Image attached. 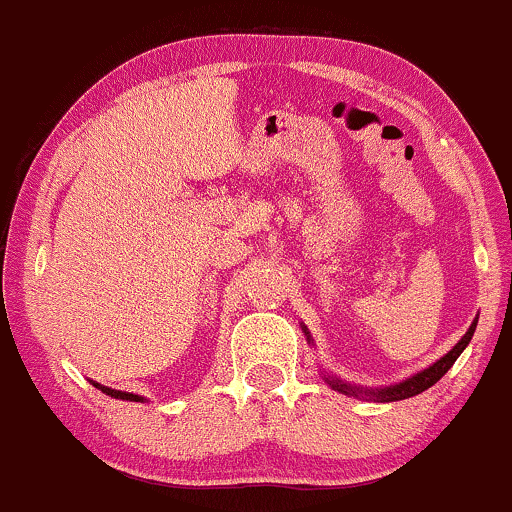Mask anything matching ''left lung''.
Here are the masks:
<instances>
[{"mask_svg": "<svg viewBox=\"0 0 512 512\" xmlns=\"http://www.w3.org/2000/svg\"><path fill=\"white\" fill-rule=\"evenodd\" d=\"M306 340H309V345H314V340H311L309 335V328L302 326ZM474 330H477V318L472 321V326L467 328V333L462 335V338L455 342V347L450 350L448 354H443L441 359L434 364H429L426 369L417 371V374H412L410 378H405V381L400 383H393V386H383V388H364V386H354V383H347L342 381V378L328 374V371H323V381L328 383L330 388L338 390L342 395H350V398H359V400H374V402H395V400H407V398H414V395L424 393V390H429L434 383L441 381L443 376L448 374L450 366L455 364V359L460 357L462 350H465L467 345H470Z\"/></svg>", "mask_w": 512, "mask_h": 512, "instance_id": "1", "label": "left lung"}]
</instances>
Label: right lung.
<instances>
[{
  "instance_id": "add662e5",
  "label": "right lung",
  "mask_w": 512,
  "mask_h": 512,
  "mask_svg": "<svg viewBox=\"0 0 512 512\" xmlns=\"http://www.w3.org/2000/svg\"><path fill=\"white\" fill-rule=\"evenodd\" d=\"M90 383H93V386L98 388V390H102V393H105V395H110V398H114V400H126V402H143V400H146V398H143V395L126 393V390H114V388L100 386V383H95V381H90Z\"/></svg>"
}]
</instances>
